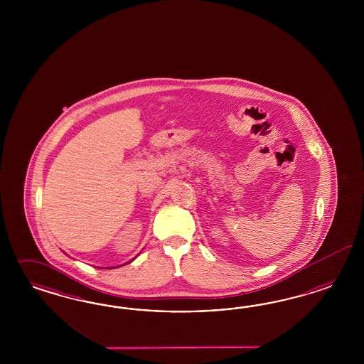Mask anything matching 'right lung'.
<instances>
[{
  "label": "right lung",
  "instance_id": "add662e5",
  "mask_svg": "<svg viewBox=\"0 0 364 364\" xmlns=\"http://www.w3.org/2000/svg\"><path fill=\"white\" fill-rule=\"evenodd\" d=\"M131 262H132V260H131ZM131 262H128V263H131ZM125 264H127V263H125ZM119 267H120V265H119ZM112 268H113V267H112Z\"/></svg>",
  "mask_w": 364,
  "mask_h": 364
}]
</instances>
